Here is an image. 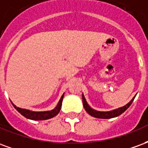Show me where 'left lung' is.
Here are the masks:
<instances>
[{
  "label": "left lung",
  "instance_id": "1",
  "mask_svg": "<svg viewBox=\"0 0 148 148\" xmlns=\"http://www.w3.org/2000/svg\"><path fill=\"white\" fill-rule=\"evenodd\" d=\"M136 96L134 97L130 101L127 103V105L122 106V107H120V108H118V109L111 110V111H97V110H95V109H93V108H91V107L89 106V104L87 103L86 100V98H85V97H84L83 95V93H82V102H83L84 109H85V110H86L90 116H92L93 117L99 118V119H110V118H114L116 117V116H119L122 114L124 112L126 111V110L129 108V106L132 105V101H133L134 99H135Z\"/></svg>",
  "mask_w": 148,
  "mask_h": 148
}]
</instances>
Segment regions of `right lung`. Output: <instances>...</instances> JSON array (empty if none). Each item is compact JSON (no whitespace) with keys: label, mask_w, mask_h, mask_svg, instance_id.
<instances>
[{"label":"right lung","mask_w":148,"mask_h":148,"mask_svg":"<svg viewBox=\"0 0 148 148\" xmlns=\"http://www.w3.org/2000/svg\"><path fill=\"white\" fill-rule=\"evenodd\" d=\"M64 97V93L62 95L61 98L58 101V105L56 106L55 109L49 110V111H42V112H35L31 111L28 109H21L19 108L17 106H16L12 102V106H14V108L17 110L21 115H23L24 117H26L27 119L29 120H32V121H45V120H48L51 118H53L55 116H57L58 114V112H60L62 107V99Z\"/></svg>","instance_id":"add662e5"}]
</instances>
